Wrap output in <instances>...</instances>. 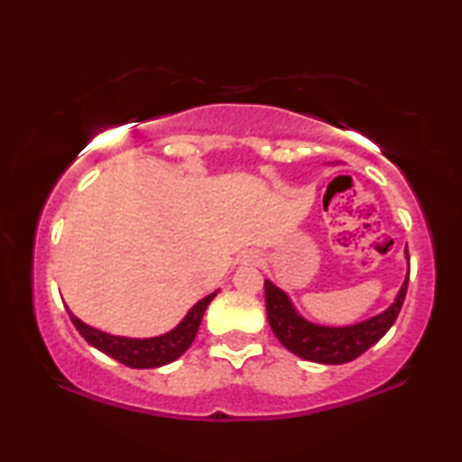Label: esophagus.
I'll return each instance as SVG.
<instances>
[{
	"instance_id": "obj_1",
	"label": "esophagus",
	"mask_w": 462,
	"mask_h": 462,
	"mask_svg": "<svg viewBox=\"0 0 462 462\" xmlns=\"http://www.w3.org/2000/svg\"><path fill=\"white\" fill-rule=\"evenodd\" d=\"M244 263L256 264V263H258V254H254V252H250V254H245V256H244Z\"/></svg>"
}]
</instances>
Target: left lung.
Here are the masks:
<instances>
[{
	"instance_id": "left-lung-1",
	"label": "left lung",
	"mask_w": 462,
	"mask_h": 462,
	"mask_svg": "<svg viewBox=\"0 0 462 462\" xmlns=\"http://www.w3.org/2000/svg\"><path fill=\"white\" fill-rule=\"evenodd\" d=\"M406 258L410 261L408 248ZM408 277L410 269L389 309H384L374 318L359 321V324L338 328L307 321L296 311L292 300L288 299V294L282 288H277L271 280H264V302H267L269 326L277 340L288 351L307 359V362L334 365L353 362V359L368 351L372 345H376L389 332V328L395 324L397 315L402 311L403 299H406Z\"/></svg>"
}]
</instances>
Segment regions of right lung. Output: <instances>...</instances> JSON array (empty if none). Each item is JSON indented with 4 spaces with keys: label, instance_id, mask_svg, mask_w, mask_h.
<instances>
[{
    "label": "right lung",
    "instance_id": "add662e5",
    "mask_svg": "<svg viewBox=\"0 0 462 462\" xmlns=\"http://www.w3.org/2000/svg\"><path fill=\"white\" fill-rule=\"evenodd\" d=\"M218 292V290H217ZM217 292L208 294L206 299L195 302L189 309L185 319L180 321L174 330H170L162 337L153 338H128V337H116V334H106L97 328L88 326L79 318L69 311L71 315L73 326L78 328L81 337L90 343L94 349L106 353V356L117 359L119 364L128 365V368H160L174 359H179L195 340V334L199 330L201 318H204L208 305H210Z\"/></svg>",
    "mask_w": 462,
    "mask_h": 462
}]
</instances>
